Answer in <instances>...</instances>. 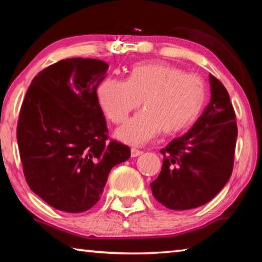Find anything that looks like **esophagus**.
Wrapping results in <instances>:
<instances>
[{"label":"esophagus","mask_w":262,"mask_h":262,"mask_svg":"<svg viewBox=\"0 0 262 262\" xmlns=\"http://www.w3.org/2000/svg\"><path fill=\"white\" fill-rule=\"evenodd\" d=\"M140 155H142L141 150H137L136 148H132V150H130V156L132 157H139Z\"/></svg>","instance_id":"1"}]
</instances>
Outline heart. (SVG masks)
<instances>
[{
  "mask_svg": "<svg viewBox=\"0 0 262 262\" xmlns=\"http://www.w3.org/2000/svg\"><path fill=\"white\" fill-rule=\"evenodd\" d=\"M101 110L111 121L121 123L132 111L144 110L117 130L120 141L142 145L165 134L187 129L200 117L207 99L205 81L163 62L135 64L126 81L106 78L97 90Z\"/></svg>",
  "mask_w": 262,
  "mask_h": 262,
  "instance_id": "heart-1",
  "label": "heart"
}]
</instances>
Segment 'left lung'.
I'll use <instances>...</instances> for the list:
<instances>
[{
  "label": "left lung",
  "instance_id": "obj_1",
  "mask_svg": "<svg viewBox=\"0 0 262 262\" xmlns=\"http://www.w3.org/2000/svg\"><path fill=\"white\" fill-rule=\"evenodd\" d=\"M210 101L185 135L170 142L162 171L150 184L154 196L168 209L201 207L219 194L232 173L237 140L236 114L227 89L209 75Z\"/></svg>",
  "mask_w": 262,
  "mask_h": 262
}]
</instances>
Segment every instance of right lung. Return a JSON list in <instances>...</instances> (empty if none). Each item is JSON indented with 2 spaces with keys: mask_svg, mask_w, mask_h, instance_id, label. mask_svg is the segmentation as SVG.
<instances>
[{
  "mask_svg": "<svg viewBox=\"0 0 262 262\" xmlns=\"http://www.w3.org/2000/svg\"><path fill=\"white\" fill-rule=\"evenodd\" d=\"M107 69L97 59L61 60L32 79L21 105L17 142L25 179L57 210L94 207L112 167L130 157L127 145L106 142L97 88Z\"/></svg>",
  "mask_w": 262,
  "mask_h": 262,
  "instance_id": "obj_1",
  "label": "right lung"
}]
</instances>
